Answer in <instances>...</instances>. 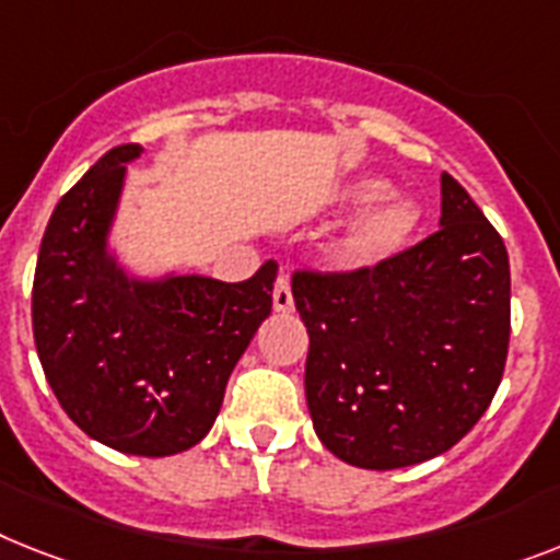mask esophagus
<instances>
[{
	"label": "esophagus",
	"instance_id": "esophagus-1",
	"mask_svg": "<svg viewBox=\"0 0 560 560\" xmlns=\"http://www.w3.org/2000/svg\"><path fill=\"white\" fill-rule=\"evenodd\" d=\"M271 303H275V312H283V314L294 308V298H291V285L285 275L277 277L275 291H271Z\"/></svg>",
	"mask_w": 560,
	"mask_h": 560
}]
</instances>
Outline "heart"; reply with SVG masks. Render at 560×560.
<instances>
[{
	"label": "heart",
	"instance_id": "b5f03b06",
	"mask_svg": "<svg viewBox=\"0 0 560 560\" xmlns=\"http://www.w3.org/2000/svg\"><path fill=\"white\" fill-rule=\"evenodd\" d=\"M383 194V183L377 179H360L346 191L349 202L377 200ZM418 223V211L412 202L400 197H386L372 206L366 214H360L340 237L331 243V262L346 271H363L381 266L392 254L404 248Z\"/></svg>",
	"mask_w": 560,
	"mask_h": 560
}]
</instances>
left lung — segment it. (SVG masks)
Here are the masks:
<instances>
[{"label":"left lung","instance_id":"8db88e82","mask_svg":"<svg viewBox=\"0 0 560 560\" xmlns=\"http://www.w3.org/2000/svg\"><path fill=\"white\" fill-rule=\"evenodd\" d=\"M306 400L323 446L360 469L443 455L492 404L510 352V257L455 177L441 229L363 271H294Z\"/></svg>","mask_w":560,"mask_h":560}]
</instances>
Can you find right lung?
Wrapping results in <instances>:
<instances>
[{
    "label": "right lung",
    "instance_id": "add662e5",
    "mask_svg": "<svg viewBox=\"0 0 560 560\" xmlns=\"http://www.w3.org/2000/svg\"><path fill=\"white\" fill-rule=\"evenodd\" d=\"M110 148L57 202L34 275V340L65 415L125 455L191 450L214 427L225 383L271 314L277 262L243 283L128 277L108 254L125 163Z\"/></svg>",
    "mask_w": 560,
    "mask_h": 560
}]
</instances>
